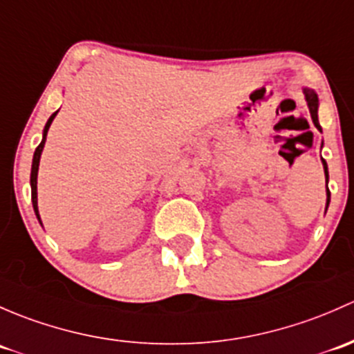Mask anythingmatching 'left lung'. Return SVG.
<instances>
[{
  "label": "left lung",
  "mask_w": 354,
  "mask_h": 354,
  "mask_svg": "<svg viewBox=\"0 0 354 354\" xmlns=\"http://www.w3.org/2000/svg\"><path fill=\"white\" fill-rule=\"evenodd\" d=\"M305 98H307V104H308V109H310V115H312V121L315 124L317 129H320V124H319V115H317V109H319V98H317V93L313 92V90H308L305 88ZM324 163V170H326V177L329 178V172H327V163L326 160H322ZM329 198H330V192L329 189H327V204H329Z\"/></svg>",
  "instance_id": "left-lung-1"
}]
</instances>
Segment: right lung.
Instances as JSON below:
<instances>
[{
    "label": "right lung",
    "instance_id": "1",
    "mask_svg": "<svg viewBox=\"0 0 354 354\" xmlns=\"http://www.w3.org/2000/svg\"><path fill=\"white\" fill-rule=\"evenodd\" d=\"M57 111L54 112L53 115L49 118V121H47L46 127H44V138L41 141V145H39L37 148H35V153H34V162H32V172H30V185H32V204H34V211L35 214H37L39 218V209H37V172H39V160H41V153H42V148H44V143H46V136H47V131H49V126L50 122H53V119L56 118ZM39 221H41V218H39Z\"/></svg>",
    "mask_w": 354,
    "mask_h": 354
}]
</instances>
